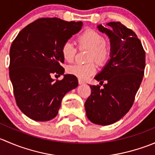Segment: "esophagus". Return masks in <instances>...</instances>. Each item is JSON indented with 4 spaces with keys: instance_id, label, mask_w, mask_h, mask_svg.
Returning <instances> with one entry per match:
<instances>
[{
    "instance_id": "obj_1",
    "label": "esophagus",
    "mask_w": 155,
    "mask_h": 155,
    "mask_svg": "<svg viewBox=\"0 0 155 155\" xmlns=\"http://www.w3.org/2000/svg\"><path fill=\"white\" fill-rule=\"evenodd\" d=\"M84 83H85V82H84L82 80V79H79V85H82V84H84Z\"/></svg>"
}]
</instances>
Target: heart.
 <instances>
[{
	"mask_svg": "<svg viewBox=\"0 0 155 155\" xmlns=\"http://www.w3.org/2000/svg\"><path fill=\"white\" fill-rule=\"evenodd\" d=\"M80 47L90 48L88 55L89 61H94L99 64H103L109 58L111 54V47L109 43L104 40V37L97 31L94 30H86L82 32L77 38ZM76 48L70 40L63 44L61 54L64 59L68 62H72L76 55ZM96 71V66L94 63L85 64H75L70 65L67 68V72L74 75L80 79H85Z\"/></svg>",
	"mask_w": 155,
	"mask_h": 155,
	"instance_id": "1",
	"label": "heart"
}]
</instances>
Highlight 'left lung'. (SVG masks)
I'll use <instances>...</instances> for the list:
<instances>
[{
  "instance_id": "1",
  "label": "left lung",
  "mask_w": 155,
  "mask_h": 155,
  "mask_svg": "<svg viewBox=\"0 0 155 155\" xmlns=\"http://www.w3.org/2000/svg\"><path fill=\"white\" fill-rule=\"evenodd\" d=\"M111 29L97 25L109 38L110 59L94 77L100 85H90L85 101L86 115L92 123L109 125L130 110L144 76L145 53L140 39L119 21L107 23Z\"/></svg>"
}]
</instances>
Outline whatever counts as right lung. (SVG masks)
<instances>
[{
	"mask_svg": "<svg viewBox=\"0 0 155 155\" xmlns=\"http://www.w3.org/2000/svg\"><path fill=\"white\" fill-rule=\"evenodd\" d=\"M82 25L58 18H39L21 30L12 43L9 70L15 101L32 120L54 118L64 95L78 86L74 75L64 74L61 48ZM52 74L64 78L54 81Z\"/></svg>",
	"mask_w": 155,
	"mask_h": 155,
	"instance_id": "obj_1",
	"label": "right lung"
}]
</instances>
